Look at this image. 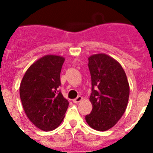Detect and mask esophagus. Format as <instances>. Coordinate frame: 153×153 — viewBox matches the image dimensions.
Wrapping results in <instances>:
<instances>
[{"label":"esophagus","instance_id":"esophagus-1","mask_svg":"<svg viewBox=\"0 0 153 153\" xmlns=\"http://www.w3.org/2000/svg\"><path fill=\"white\" fill-rule=\"evenodd\" d=\"M82 100V97H81V96H78L76 98H74V100H73V102H74V103H78V102H81Z\"/></svg>","mask_w":153,"mask_h":153}]
</instances>
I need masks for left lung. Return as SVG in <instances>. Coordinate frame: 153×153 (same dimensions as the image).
<instances>
[{
    "label": "left lung",
    "mask_w": 153,
    "mask_h": 153,
    "mask_svg": "<svg viewBox=\"0 0 153 153\" xmlns=\"http://www.w3.org/2000/svg\"><path fill=\"white\" fill-rule=\"evenodd\" d=\"M88 60L92 86L90 100L93 109L86 115V121L95 130H108L126 111L129 85L121 64L112 57L97 54Z\"/></svg>",
    "instance_id": "obj_1"
}]
</instances>
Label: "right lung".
I'll return each mask as SVG.
<instances>
[{
	"label": "right lung",
	"mask_w": 153,
	"mask_h": 153,
	"mask_svg": "<svg viewBox=\"0 0 153 153\" xmlns=\"http://www.w3.org/2000/svg\"><path fill=\"white\" fill-rule=\"evenodd\" d=\"M64 58L45 55L27 70L20 86V100L25 114L37 128L51 131L64 118L69 102L60 86V72Z\"/></svg>",
	"instance_id": "obj_1"
}]
</instances>
